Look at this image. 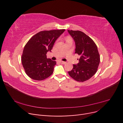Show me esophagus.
Returning a JSON list of instances; mask_svg holds the SVG:
<instances>
[{"instance_id":"esophagus-1","label":"esophagus","mask_w":123,"mask_h":123,"mask_svg":"<svg viewBox=\"0 0 123 123\" xmlns=\"http://www.w3.org/2000/svg\"><path fill=\"white\" fill-rule=\"evenodd\" d=\"M60 62L61 63H62V64H65V63H66V62H63V61H60Z\"/></svg>"}]
</instances>
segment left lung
<instances>
[{"instance_id": "8db88e82", "label": "left lung", "mask_w": 123, "mask_h": 123, "mask_svg": "<svg viewBox=\"0 0 123 123\" xmlns=\"http://www.w3.org/2000/svg\"><path fill=\"white\" fill-rule=\"evenodd\" d=\"M68 31L75 42V53L80 56L79 62L73 64L74 68L68 71V74L77 81L87 80L96 74L100 63L97 47L89 36L83 32L73 30Z\"/></svg>"}]
</instances>
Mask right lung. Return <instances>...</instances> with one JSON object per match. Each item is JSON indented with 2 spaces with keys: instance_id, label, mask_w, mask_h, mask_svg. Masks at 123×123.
Returning <instances> with one entry per match:
<instances>
[{
  "instance_id": "add662e5",
  "label": "right lung",
  "mask_w": 123,
  "mask_h": 123,
  "mask_svg": "<svg viewBox=\"0 0 123 123\" xmlns=\"http://www.w3.org/2000/svg\"><path fill=\"white\" fill-rule=\"evenodd\" d=\"M64 29L41 31L29 40L24 47L22 63L27 75L36 80H42L51 75L56 62L47 59L54 43Z\"/></svg>"
}]
</instances>
